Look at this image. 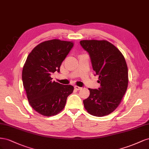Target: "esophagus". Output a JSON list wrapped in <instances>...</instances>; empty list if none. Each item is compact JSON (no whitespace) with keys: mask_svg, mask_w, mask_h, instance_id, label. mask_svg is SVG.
Segmentation results:
<instances>
[{"mask_svg":"<svg viewBox=\"0 0 149 149\" xmlns=\"http://www.w3.org/2000/svg\"><path fill=\"white\" fill-rule=\"evenodd\" d=\"M74 88H75V90H77V91H79V90H80V89L82 88V87H79V86H75L74 87Z\"/></svg>","mask_w":149,"mask_h":149,"instance_id":"1","label":"esophagus"}]
</instances>
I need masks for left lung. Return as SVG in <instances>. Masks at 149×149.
<instances>
[{"mask_svg":"<svg viewBox=\"0 0 149 149\" xmlns=\"http://www.w3.org/2000/svg\"><path fill=\"white\" fill-rule=\"evenodd\" d=\"M88 52L93 69L99 75L100 87L88 88L90 95L83 100L88 113L103 117L111 113L120 105L128 87V68L125 58L116 46L105 40L80 42Z\"/></svg>","mask_w":149,"mask_h":149,"instance_id":"8db88e82","label":"left lung"}]
</instances>
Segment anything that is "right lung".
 <instances>
[{
    "label": "right lung",
    "mask_w": 149,
    "mask_h": 149,
    "mask_svg": "<svg viewBox=\"0 0 149 149\" xmlns=\"http://www.w3.org/2000/svg\"><path fill=\"white\" fill-rule=\"evenodd\" d=\"M73 42L52 39L42 42L29 54L22 69L23 86L30 105L44 116H56L65 107L74 87L52 81Z\"/></svg>",
    "instance_id": "right-lung-1"
}]
</instances>
